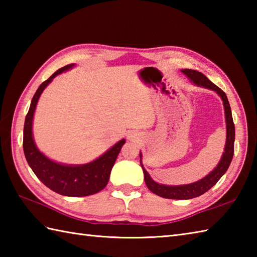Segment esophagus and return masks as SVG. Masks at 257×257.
Returning <instances> with one entry per match:
<instances>
[{"instance_id":"1","label":"esophagus","mask_w":257,"mask_h":257,"mask_svg":"<svg viewBox=\"0 0 257 257\" xmlns=\"http://www.w3.org/2000/svg\"><path fill=\"white\" fill-rule=\"evenodd\" d=\"M128 138H129V139H134V138H136V137H134V135H130V136H128Z\"/></svg>"}]
</instances>
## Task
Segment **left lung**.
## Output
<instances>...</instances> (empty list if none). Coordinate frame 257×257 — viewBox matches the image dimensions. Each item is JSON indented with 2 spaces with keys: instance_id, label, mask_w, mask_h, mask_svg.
Segmentation results:
<instances>
[{
  "instance_id": "8db88e82",
  "label": "left lung",
  "mask_w": 257,
  "mask_h": 257,
  "mask_svg": "<svg viewBox=\"0 0 257 257\" xmlns=\"http://www.w3.org/2000/svg\"><path fill=\"white\" fill-rule=\"evenodd\" d=\"M181 72L195 85L203 86L205 88L214 90L222 98L223 105H224L225 121H226V144H225L224 152H223V156L221 158L219 165L216 166L214 170L207 174L206 177H204L203 179H201L194 183L184 184V185H165V184H159L155 182L149 176V173L146 171L143 163H141V154H140V165L143 167V170H144L145 182L152 193L162 196V198H166V199L188 200V199L196 198V196L205 193L206 191H209L213 187V185L216 184V182L219 181L223 174L226 172L228 167L231 165V161L233 159V155H234L235 128H234L230 102L227 100L225 92L221 88H219L216 85L213 84L205 75L198 72V70L182 69Z\"/></svg>"
}]
</instances>
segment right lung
<instances>
[{
  "label": "right lung",
  "instance_id": "1",
  "mask_svg": "<svg viewBox=\"0 0 257 257\" xmlns=\"http://www.w3.org/2000/svg\"><path fill=\"white\" fill-rule=\"evenodd\" d=\"M73 66L74 64H69L56 70L50 78L38 87L31 101L29 112L25 117L23 149L26 161L33 172L47 188L53 190L54 192L66 196H86L99 192L106 187L114 161L121 150V147L125 143L124 139L120 140L112 148L94 161L81 166H66L48 159L46 156L43 155L36 148L32 133L33 116H34L38 98L43 90L55 76Z\"/></svg>",
  "mask_w": 257,
  "mask_h": 257
}]
</instances>
